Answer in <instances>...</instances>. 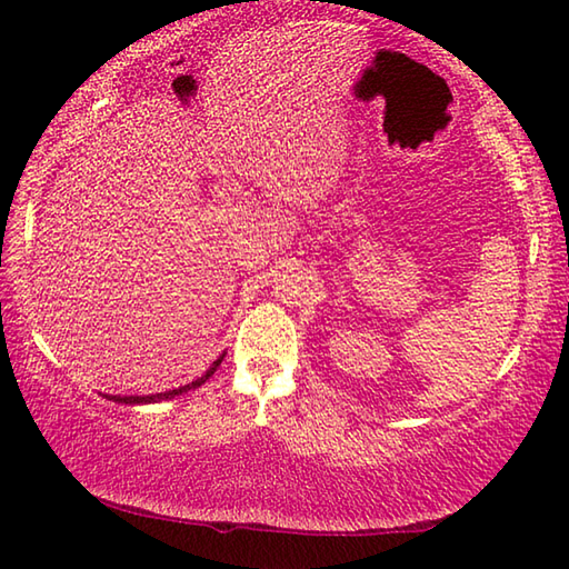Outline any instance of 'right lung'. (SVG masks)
Here are the masks:
<instances>
[{"mask_svg": "<svg viewBox=\"0 0 569 569\" xmlns=\"http://www.w3.org/2000/svg\"><path fill=\"white\" fill-rule=\"evenodd\" d=\"M222 359H224V355L217 359V361H212V367L204 371V377H200V379H196L192 383H186V386H180V389H173V391H163V393H151V396H110V401H117V403H129V406H137V403H159V401H168V398H176V396H180V393H186V391H190V389H198V386H202L204 381H208L212 373L217 371V367L222 365Z\"/></svg>", "mask_w": 569, "mask_h": 569, "instance_id": "obj_1", "label": "right lung"}]
</instances>
